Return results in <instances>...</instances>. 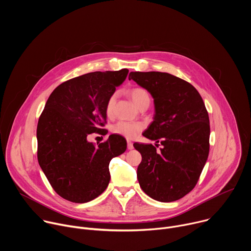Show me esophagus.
<instances>
[{
  "label": "esophagus",
  "instance_id": "34e87169",
  "mask_svg": "<svg viewBox=\"0 0 251 251\" xmlns=\"http://www.w3.org/2000/svg\"><path fill=\"white\" fill-rule=\"evenodd\" d=\"M127 148H128L129 150H132V149L134 148L133 143H132L130 140H127Z\"/></svg>",
  "mask_w": 251,
  "mask_h": 251
}]
</instances>
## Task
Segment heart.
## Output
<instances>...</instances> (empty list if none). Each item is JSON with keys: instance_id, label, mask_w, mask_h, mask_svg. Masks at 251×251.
<instances>
[{"instance_id": "1", "label": "heart", "mask_w": 251, "mask_h": 251, "mask_svg": "<svg viewBox=\"0 0 251 251\" xmlns=\"http://www.w3.org/2000/svg\"><path fill=\"white\" fill-rule=\"evenodd\" d=\"M130 95L133 102L139 107L143 103H150V94L149 92L143 87L136 86L130 90ZM116 95L112 94L106 103V113L108 116L112 114L113 107L115 103ZM142 129V125L140 123H133L127 121H119L112 127V132L118 134L120 136L126 138H134Z\"/></svg>"}]
</instances>
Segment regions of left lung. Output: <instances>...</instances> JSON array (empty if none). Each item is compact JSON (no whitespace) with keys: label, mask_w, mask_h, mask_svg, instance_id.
<instances>
[{"label":"left lung","mask_w":251,"mask_h":251,"mask_svg":"<svg viewBox=\"0 0 251 251\" xmlns=\"http://www.w3.org/2000/svg\"><path fill=\"white\" fill-rule=\"evenodd\" d=\"M131 79L154 98V120L143 136L163 145L159 152L152 144H133L142 155L140 187L158 201L180 200L195 188L208 157L210 129L202 98L191 83L167 73L132 71Z\"/></svg>","instance_id":"8db88e82"}]
</instances>
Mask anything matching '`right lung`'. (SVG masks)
I'll return each instance as SVG.
<instances>
[{
	"mask_svg": "<svg viewBox=\"0 0 251 251\" xmlns=\"http://www.w3.org/2000/svg\"><path fill=\"white\" fill-rule=\"evenodd\" d=\"M128 73L95 71L69 79L46 103L37 128L38 160L52 189L69 201L83 203L100 196L110 181V161L126 151L120 135L97 146L87 137L105 130L107 100Z\"/></svg>",
	"mask_w": 251,
	"mask_h": 251,
	"instance_id": "right-lung-1",
	"label": "right lung"
}]
</instances>
